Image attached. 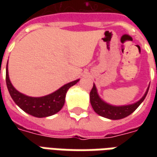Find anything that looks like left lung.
<instances>
[{"mask_svg": "<svg viewBox=\"0 0 157 157\" xmlns=\"http://www.w3.org/2000/svg\"><path fill=\"white\" fill-rule=\"evenodd\" d=\"M148 90L149 87L145 93V95L143 96V98L134 104L116 107V106L109 105L105 102H103L98 95L97 88L95 85L93 84V86L90 92V102H91L93 110L100 116L109 118V119H121V118L130 115L140 105V103L144 101V99L147 95Z\"/></svg>", "mask_w": 157, "mask_h": 157, "instance_id": "8db88e82", "label": "left lung"}]
</instances>
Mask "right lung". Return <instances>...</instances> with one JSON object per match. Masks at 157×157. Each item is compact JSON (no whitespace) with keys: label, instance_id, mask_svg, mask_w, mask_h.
<instances>
[{"label":"right lung","instance_id":"right-lung-1","mask_svg":"<svg viewBox=\"0 0 157 157\" xmlns=\"http://www.w3.org/2000/svg\"><path fill=\"white\" fill-rule=\"evenodd\" d=\"M6 82L10 95L19 108L30 115L37 118H44L58 113L65 104V98L68 89L76 84L79 80L70 82L49 95L41 98H32L17 92L10 82L6 65Z\"/></svg>","mask_w":157,"mask_h":157}]
</instances>
